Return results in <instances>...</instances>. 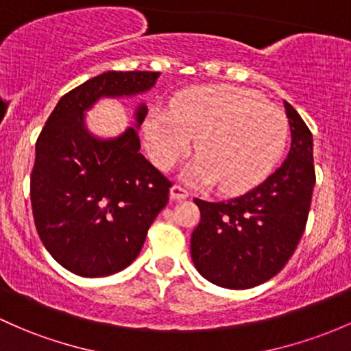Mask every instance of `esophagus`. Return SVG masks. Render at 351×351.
<instances>
[{
    "mask_svg": "<svg viewBox=\"0 0 351 351\" xmlns=\"http://www.w3.org/2000/svg\"><path fill=\"white\" fill-rule=\"evenodd\" d=\"M188 190H185L183 186L180 185H173L171 190H169V197H171V200H185L188 198Z\"/></svg>",
    "mask_w": 351,
    "mask_h": 351,
    "instance_id": "1",
    "label": "esophagus"
}]
</instances>
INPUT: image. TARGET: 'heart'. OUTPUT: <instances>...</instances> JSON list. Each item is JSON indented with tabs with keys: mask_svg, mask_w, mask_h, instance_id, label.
Masks as SVG:
<instances>
[{
	"mask_svg": "<svg viewBox=\"0 0 351 351\" xmlns=\"http://www.w3.org/2000/svg\"><path fill=\"white\" fill-rule=\"evenodd\" d=\"M289 136L286 114L259 94L232 86L182 92L169 109H154L143 124L151 161L169 171L193 147L200 153L185 171L190 182L242 193L264 182L281 160Z\"/></svg>",
	"mask_w": 351,
	"mask_h": 351,
	"instance_id": "1",
	"label": "heart"
}]
</instances>
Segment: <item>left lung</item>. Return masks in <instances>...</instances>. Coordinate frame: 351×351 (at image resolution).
I'll use <instances>...</instances> for the list:
<instances>
[{
  "label": "left lung",
  "instance_id": "8db88e82",
  "mask_svg": "<svg viewBox=\"0 0 351 351\" xmlns=\"http://www.w3.org/2000/svg\"><path fill=\"white\" fill-rule=\"evenodd\" d=\"M291 128L286 161L259 186L227 202L195 198L200 223L191 234L197 271L217 286L249 289L287 264L308 222L315 186L313 136L284 101Z\"/></svg>",
  "mask_w": 351,
  "mask_h": 351
}]
</instances>
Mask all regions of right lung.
<instances>
[{
    "instance_id": "obj_1",
    "label": "right lung",
    "mask_w": 351,
    "mask_h": 351,
    "mask_svg": "<svg viewBox=\"0 0 351 351\" xmlns=\"http://www.w3.org/2000/svg\"><path fill=\"white\" fill-rule=\"evenodd\" d=\"M158 77L134 70L87 80L58 101L36 139L33 220L50 256L73 274L102 278L128 267L168 204L171 182L139 153L134 128L104 141L84 124V110L99 97L149 90ZM146 112L139 106L136 128Z\"/></svg>"
}]
</instances>
